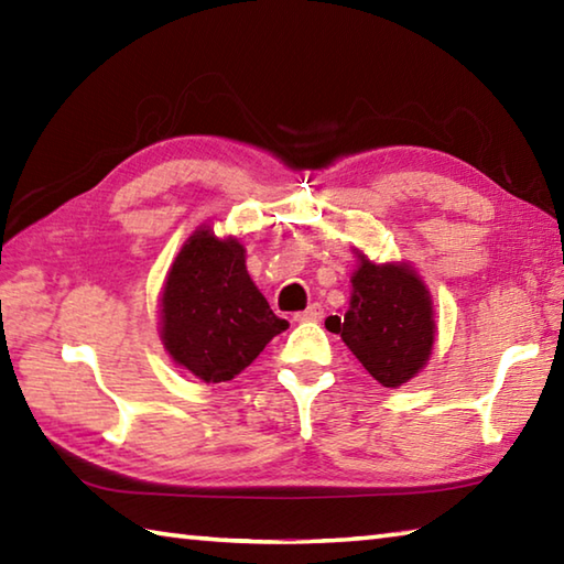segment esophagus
<instances>
[{"mask_svg":"<svg viewBox=\"0 0 564 564\" xmlns=\"http://www.w3.org/2000/svg\"><path fill=\"white\" fill-rule=\"evenodd\" d=\"M293 318L299 321V323H303V321H321L323 318V305L321 303H311L308 308L301 311V313H295Z\"/></svg>","mask_w":564,"mask_h":564,"instance_id":"1","label":"esophagus"}]
</instances>
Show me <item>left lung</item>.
I'll return each mask as SVG.
<instances>
[{
    "mask_svg": "<svg viewBox=\"0 0 564 564\" xmlns=\"http://www.w3.org/2000/svg\"><path fill=\"white\" fill-rule=\"evenodd\" d=\"M350 308L326 318L380 386L398 388L420 373L435 340L433 301L405 263H373L358 253Z\"/></svg>",
    "mask_w": 564,
    "mask_h": 564,
    "instance_id": "1",
    "label": "left lung"
}]
</instances>
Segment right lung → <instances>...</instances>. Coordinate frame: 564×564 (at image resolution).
<instances>
[{
	"instance_id": "add662e5",
	"label": "right lung",
	"mask_w": 564,
	"mask_h": 564,
	"mask_svg": "<svg viewBox=\"0 0 564 564\" xmlns=\"http://www.w3.org/2000/svg\"><path fill=\"white\" fill-rule=\"evenodd\" d=\"M289 328L246 271V248L202 226L181 248L161 293V340L204 383H226Z\"/></svg>"
}]
</instances>
